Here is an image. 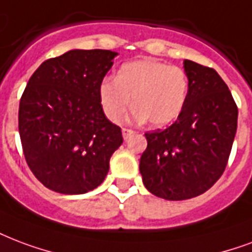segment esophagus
<instances>
[{"label": "esophagus", "mask_w": 252, "mask_h": 252, "mask_svg": "<svg viewBox=\"0 0 252 252\" xmlns=\"http://www.w3.org/2000/svg\"><path fill=\"white\" fill-rule=\"evenodd\" d=\"M134 133V130L132 129H128V128H123V137H124V140H128L132 136V134Z\"/></svg>", "instance_id": "34e87169"}]
</instances>
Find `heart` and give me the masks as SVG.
<instances>
[{"instance_id": "1", "label": "heart", "mask_w": 252, "mask_h": 252, "mask_svg": "<svg viewBox=\"0 0 252 252\" xmlns=\"http://www.w3.org/2000/svg\"><path fill=\"white\" fill-rule=\"evenodd\" d=\"M189 91L186 72L178 66L153 59L123 64L115 80L105 79L99 87L100 103L107 118L119 122L133 103L130 122L166 126L178 118Z\"/></svg>"}]
</instances>
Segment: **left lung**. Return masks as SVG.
Masks as SVG:
<instances>
[{"label": "left lung", "mask_w": 252, "mask_h": 252, "mask_svg": "<svg viewBox=\"0 0 252 252\" xmlns=\"http://www.w3.org/2000/svg\"><path fill=\"white\" fill-rule=\"evenodd\" d=\"M184 68L189 80L184 109L166 129L145 133L140 158L145 188L168 201L210 189L224 172L237 133V104L218 72L188 59Z\"/></svg>", "instance_id": "8db88e82"}]
</instances>
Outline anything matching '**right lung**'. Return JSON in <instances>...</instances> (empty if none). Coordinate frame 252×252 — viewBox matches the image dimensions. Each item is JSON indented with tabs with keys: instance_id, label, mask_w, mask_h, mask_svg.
I'll return each mask as SVG.
<instances>
[{
	"instance_id": "right-lung-1",
	"label": "right lung",
	"mask_w": 252,
	"mask_h": 252,
	"mask_svg": "<svg viewBox=\"0 0 252 252\" xmlns=\"http://www.w3.org/2000/svg\"><path fill=\"white\" fill-rule=\"evenodd\" d=\"M118 55L70 50L42 63L25 88L18 129L25 158L57 193L84 194L104 181L123 144L120 126L105 118L99 87Z\"/></svg>"
}]
</instances>
